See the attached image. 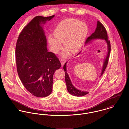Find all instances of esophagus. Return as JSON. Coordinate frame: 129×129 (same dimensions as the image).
<instances>
[{"mask_svg":"<svg viewBox=\"0 0 129 129\" xmlns=\"http://www.w3.org/2000/svg\"><path fill=\"white\" fill-rule=\"evenodd\" d=\"M60 63H61V65L63 66L64 64V63L66 62V60L64 59H61L60 60Z\"/></svg>","mask_w":129,"mask_h":129,"instance_id":"1","label":"esophagus"}]
</instances>
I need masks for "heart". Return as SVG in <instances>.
I'll use <instances>...</instances> for the list:
<instances>
[{
  "instance_id": "1",
  "label": "heart",
  "mask_w": 129,
  "mask_h": 129,
  "mask_svg": "<svg viewBox=\"0 0 129 129\" xmlns=\"http://www.w3.org/2000/svg\"><path fill=\"white\" fill-rule=\"evenodd\" d=\"M88 28L84 23L74 19L62 21L56 26L54 36H49L48 42L51 51L56 53L61 47V42L66 49L61 53L62 57L69 55V51L75 52L79 50L87 36Z\"/></svg>"
}]
</instances>
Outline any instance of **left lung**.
Wrapping results in <instances>:
<instances>
[{"instance_id": "obj_1", "label": "left lung", "mask_w": 129, "mask_h": 129, "mask_svg": "<svg viewBox=\"0 0 129 129\" xmlns=\"http://www.w3.org/2000/svg\"><path fill=\"white\" fill-rule=\"evenodd\" d=\"M97 39H101L105 41L106 43L107 44V53L105 58L104 59L103 61V67H102V71L101 73V74L100 75V77L102 76V75L104 74V72L107 67V64H108V59L109 58V55H110V53L111 51V45L110 42V41L108 40V35L107 33L106 30L104 26L102 25L101 23H100L99 21H97V26L96 28L95 29V32L92 33L91 35L90 36L88 37L87 39L85 45H86L87 44H89L90 43H91L93 41L95 40H97ZM80 53L79 52L77 55H79ZM67 62H66L63 66V70L65 72V80L67 84V89L69 92L72 94V95H74L75 96H83L87 94H88L89 92L88 91H84L82 90H80L77 88H76L74 85H73L71 79L69 77V74L67 73Z\"/></svg>"}]
</instances>
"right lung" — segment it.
Returning a JSON list of instances; mask_svg holds the SVG:
<instances>
[{
	"mask_svg": "<svg viewBox=\"0 0 129 129\" xmlns=\"http://www.w3.org/2000/svg\"><path fill=\"white\" fill-rule=\"evenodd\" d=\"M55 15L37 16L26 26L19 36L16 46V62L19 78L26 89L38 97L52 92L53 75L61 63L47 50L43 26Z\"/></svg>",
	"mask_w": 129,
	"mask_h": 129,
	"instance_id": "obj_1",
	"label": "right lung"
}]
</instances>
